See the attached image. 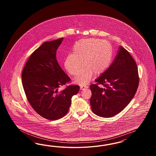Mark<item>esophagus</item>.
Here are the masks:
<instances>
[{
  "label": "esophagus",
  "mask_w": 156,
  "mask_h": 156,
  "mask_svg": "<svg viewBox=\"0 0 156 156\" xmlns=\"http://www.w3.org/2000/svg\"><path fill=\"white\" fill-rule=\"evenodd\" d=\"M89 87L88 86H81L80 87V90H83V89H87Z\"/></svg>",
  "instance_id": "1"
}]
</instances>
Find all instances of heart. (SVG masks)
Wrapping results in <instances>:
<instances>
[{
  "label": "heart",
  "mask_w": 156,
  "mask_h": 156,
  "mask_svg": "<svg viewBox=\"0 0 156 156\" xmlns=\"http://www.w3.org/2000/svg\"><path fill=\"white\" fill-rule=\"evenodd\" d=\"M73 54H69L65 60L66 70L72 76H76L82 67L74 82L80 85L88 84L93 74L98 76L106 71L112 59V50L109 43L97 39H80L72 48Z\"/></svg>",
  "instance_id": "obj_1"
}]
</instances>
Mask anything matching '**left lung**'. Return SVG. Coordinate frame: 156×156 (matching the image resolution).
I'll use <instances>...</instances> for the list:
<instances>
[{
  "label": "left lung",
  "instance_id": "8db88e82",
  "mask_svg": "<svg viewBox=\"0 0 156 156\" xmlns=\"http://www.w3.org/2000/svg\"><path fill=\"white\" fill-rule=\"evenodd\" d=\"M95 81L97 84L90 86L93 112L104 118L113 117L127 106L137 91L139 77L136 63L120 46L112 64ZM99 84L104 87H99Z\"/></svg>",
  "mask_w": 156,
  "mask_h": 156
}]
</instances>
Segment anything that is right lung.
I'll return each mask as SVG.
<instances>
[{"mask_svg":"<svg viewBox=\"0 0 156 156\" xmlns=\"http://www.w3.org/2000/svg\"><path fill=\"white\" fill-rule=\"evenodd\" d=\"M63 38L46 42L34 51L24 67L22 78L24 91L34 110L43 118L57 120L68 112L71 98L80 86L70 85L61 92L58 88L70 80L56 58Z\"/></svg>","mask_w":156,"mask_h":156,"instance_id":"1","label":"right lung"}]
</instances>
